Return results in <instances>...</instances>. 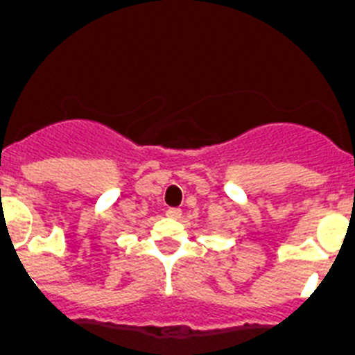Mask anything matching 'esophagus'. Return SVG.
<instances>
[{
	"instance_id": "1",
	"label": "esophagus",
	"mask_w": 355,
	"mask_h": 355,
	"mask_svg": "<svg viewBox=\"0 0 355 355\" xmlns=\"http://www.w3.org/2000/svg\"><path fill=\"white\" fill-rule=\"evenodd\" d=\"M166 216L171 217V219H178L182 216V210L180 209H175V207H170V209L166 210Z\"/></svg>"
}]
</instances>
